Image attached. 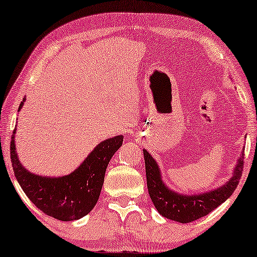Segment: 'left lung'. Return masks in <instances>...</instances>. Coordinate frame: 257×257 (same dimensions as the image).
Instances as JSON below:
<instances>
[{
    "label": "left lung",
    "instance_id": "left-lung-1",
    "mask_svg": "<svg viewBox=\"0 0 257 257\" xmlns=\"http://www.w3.org/2000/svg\"><path fill=\"white\" fill-rule=\"evenodd\" d=\"M143 152L145 159L147 188L154 207L160 215L180 223H188L198 220L213 212L221 203L226 201L236 189L243 168L244 150H242L233 170V177L222 186L201 194H180L165 184L159 165L154 158L146 150Z\"/></svg>",
    "mask_w": 257,
    "mask_h": 257
}]
</instances>
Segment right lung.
Returning <instances> with one entry per match:
<instances>
[{"label": "right lung", "mask_w": 257, "mask_h": 257, "mask_svg": "<svg viewBox=\"0 0 257 257\" xmlns=\"http://www.w3.org/2000/svg\"><path fill=\"white\" fill-rule=\"evenodd\" d=\"M26 98L21 101L19 111ZM14 130L10 144L13 170L23 192L44 214L61 221H75L89 214L99 199L111 158L122 145V136L98 144L75 171L63 177H44L28 171L16 152Z\"/></svg>", "instance_id": "add662e5"}]
</instances>
